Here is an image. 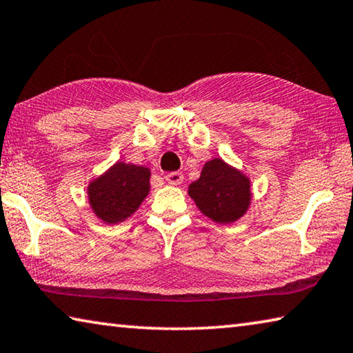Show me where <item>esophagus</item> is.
<instances>
[{
	"label": "esophagus",
	"mask_w": 353,
	"mask_h": 353,
	"mask_svg": "<svg viewBox=\"0 0 353 353\" xmlns=\"http://www.w3.org/2000/svg\"><path fill=\"white\" fill-rule=\"evenodd\" d=\"M165 179L170 185H181L182 181H183V174H182V172L172 171V172H168V174L165 176Z\"/></svg>",
	"instance_id": "34e87169"
}]
</instances>
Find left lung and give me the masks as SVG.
I'll return each instance as SVG.
<instances>
[{
	"label": "left lung",
	"instance_id": "obj_1",
	"mask_svg": "<svg viewBox=\"0 0 353 353\" xmlns=\"http://www.w3.org/2000/svg\"><path fill=\"white\" fill-rule=\"evenodd\" d=\"M188 194L199 210L218 224L240 219L252 199L249 177L223 159L208 160L201 177L190 183Z\"/></svg>",
	"mask_w": 353,
	"mask_h": 353
}]
</instances>
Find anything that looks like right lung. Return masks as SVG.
<instances>
[{
  "label": "right lung",
  "mask_w": 353,
  "mask_h": 353,
  "mask_svg": "<svg viewBox=\"0 0 353 353\" xmlns=\"http://www.w3.org/2000/svg\"><path fill=\"white\" fill-rule=\"evenodd\" d=\"M149 179L146 166L117 162L88 185V204L103 223H123L149 194Z\"/></svg>",
  "instance_id": "obj_1"
}]
</instances>
